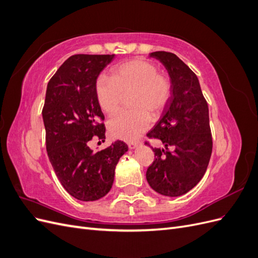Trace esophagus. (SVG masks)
<instances>
[{
    "instance_id": "34e87169",
    "label": "esophagus",
    "mask_w": 258,
    "mask_h": 258,
    "mask_svg": "<svg viewBox=\"0 0 258 258\" xmlns=\"http://www.w3.org/2000/svg\"><path fill=\"white\" fill-rule=\"evenodd\" d=\"M140 144H141L140 142H129L128 146H129L130 150H135V148H137Z\"/></svg>"
}]
</instances>
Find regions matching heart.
Wrapping results in <instances>:
<instances>
[{
	"instance_id": "1",
	"label": "heart",
	"mask_w": 258,
	"mask_h": 258,
	"mask_svg": "<svg viewBox=\"0 0 258 258\" xmlns=\"http://www.w3.org/2000/svg\"><path fill=\"white\" fill-rule=\"evenodd\" d=\"M132 91L129 110L112 116L108 130L114 138L136 140L148 129L152 122L151 112L158 116L171 97V82L166 75L157 73L152 62L135 59L114 69L112 79L99 75L95 83L98 102L103 111L113 113L119 107L122 93Z\"/></svg>"
}]
</instances>
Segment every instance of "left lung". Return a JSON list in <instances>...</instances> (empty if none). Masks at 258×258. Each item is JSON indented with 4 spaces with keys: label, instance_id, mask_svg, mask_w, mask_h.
Returning a JSON list of instances; mask_svg holds the SVG:
<instances>
[{
    "label": "left lung",
    "instance_id": "left-lung-1",
    "mask_svg": "<svg viewBox=\"0 0 258 258\" xmlns=\"http://www.w3.org/2000/svg\"><path fill=\"white\" fill-rule=\"evenodd\" d=\"M150 58L166 68L171 97L160 119L147 134L165 147L153 148L156 159L146 171V179L162 196L178 197L192 189L207 171L212 154L209 107L197 75L176 54L155 51Z\"/></svg>",
    "mask_w": 258,
    "mask_h": 258
}]
</instances>
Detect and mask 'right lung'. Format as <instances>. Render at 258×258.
I'll return each mask as SVG.
<instances>
[{"instance_id": "obj_1", "label": "right lung", "mask_w": 258, "mask_h": 258, "mask_svg": "<svg viewBox=\"0 0 258 258\" xmlns=\"http://www.w3.org/2000/svg\"><path fill=\"white\" fill-rule=\"evenodd\" d=\"M115 54H74L47 84L43 121L46 150L60 183L74 198L95 201L111 190L115 168L128 145L116 141L100 152L88 142L105 139L104 118L95 92L99 74Z\"/></svg>"}]
</instances>
